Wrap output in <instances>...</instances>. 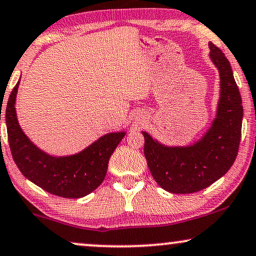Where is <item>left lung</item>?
Listing matches in <instances>:
<instances>
[{
  "label": "left lung",
  "mask_w": 256,
  "mask_h": 256,
  "mask_svg": "<svg viewBox=\"0 0 256 256\" xmlns=\"http://www.w3.org/2000/svg\"><path fill=\"white\" fill-rule=\"evenodd\" d=\"M210 59L220 72L216 118L200 140L191 146L170 147L146 132L144 156L154 180L171 194H194L210 186L229 171L241 140V94L232 66L218 47L209 42Z\"/></svg>",
  "instance_id": "left-lung-1"
}]
</instances>
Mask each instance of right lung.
I'll list each match as a JSON object with an SVG mask.
<instances>
[{"mask_svg":"<svg viewBox=\"0 0 256 256\" xmlns=\"http://www.w3.org/2000/svg\"><path fill=\"white\" fill-rule=\"evenodd\" d=\"M18 84L20 80L9 96L4 114L9 146L18 170L28 180L59 197L80 198L91 194L106 178L110 156L126 132L103 135L74 156H50L32 142L18 124L15 110Z\"/></svg>","mask_w":256,"mask_h":256,"instance_id":"obj_1","label":"right lung"}]
</instances>
